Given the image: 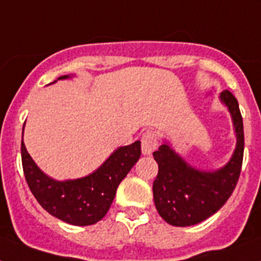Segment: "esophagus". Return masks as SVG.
Segmentation results:
<instances>
[{
    "label": "esophagus",
    "mask_w": 261,
    "mask_h": 261,
    "mask_svg": "<svg viewBox=\"0 0 261 261\" xmlns=\"http://www.w3.org/2000/svg\"><path fill=\"white\" fill-rule=\"evenodd\" d=\"M141 142H142L143 154H151V153L157 149V146H159V139H157V135L150 130L146 131V133L142 135Z\"/></svg>",
    "instance_id": "esophagus-1"
}]
</instances>
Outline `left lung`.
Listing matches in <instances>:
<instances>
[{
  "mask_svg": "<svg viewBox=\"0 0 261 261\" xmlns=\"http://www.w3.org/2000/svg\"><path fill=\"white\" fill-rule=\"evenodd\" d=\"M230 111L237 146L227 165L215 172H200L182 161L168 145L154 151L159 174L153 182V196L159 214L173 226H191L217 213L233 194L244 157V126L237 98L231 92L221 93Z\"/></svg>",
  "mask_w": 261,
  "mask_h": 261,
  "instance_id": "1",
  "label": "left lung"
}]
</instances>
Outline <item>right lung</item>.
I'll return each mask as SVG.
<instances>
[{"label": "right lung", "mask_w": 261, "mask_h": 261, "mask_svg": "<svg viewBox=\"0 0 261 261\" xmlns=\"http://www.w3.org/2000/svg\"><path fill=\"white\" fill-rule=\"evenodd\" d=\"M62 75L58 80L67 79ZM55 83V81H54ZM141 157V142L119 147L87 177L55 181L43 173L31 159L21 139V163L27 184L39 204L55 218L75 226L98 222L108 213L116 190Z\"/></svg>", "instance_id": "obj_1"}]
</instances>
